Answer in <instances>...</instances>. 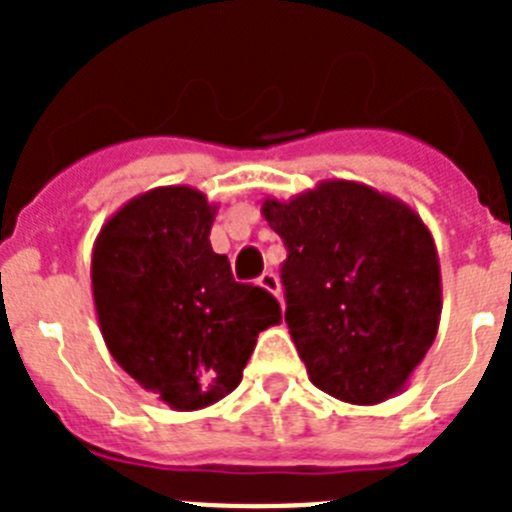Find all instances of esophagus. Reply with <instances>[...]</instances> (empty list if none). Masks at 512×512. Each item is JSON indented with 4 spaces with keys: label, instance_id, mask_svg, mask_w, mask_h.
Returning <instances> with one entry per match:
<instances>
[{
    "label": "esophagus",
    "instance_id": "esophagus-1",
    "mask_svg": "<svg viewBox=\"0 0 512 512\" xmlns=\"http://www.w3.org/2000/svg\"><path fill=\"white\" fill-rule=\"evenodd\" d=\"M259 287H264L266 292H269V295H274V297L282 295V287H279V277L274 274V271H264V274H261Z\"/></svg>",
    "mask_w": 512,
    "mask_h": 512
}]
</instances>
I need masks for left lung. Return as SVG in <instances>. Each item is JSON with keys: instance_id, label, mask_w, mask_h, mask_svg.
Segmentation results:
<instances>
[{"instance_id": "obj_1", "label": "left lung", "mask_w": 512, "mask_h": 512, "mask_svg": "<svg viewBox=\"0 0 512 512\" xmlns=\"http://www.w3.org/2000/svg\"><path fill=\"white\" fill-rule=\"evenodd\" d=\"M261 215L287 246L289 336L318 390L379 405L405 390L441 320V266L423 217L392 194L323 179Z\"/></svg>"}]
</instances>
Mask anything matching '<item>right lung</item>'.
Returning a JSON list of instances; mask_svg holds the SVG:
<instances>
[{
  "instance_id": "add662e5",
  "label": "right lung",
  "mask_w": 512,
  "mask_h": 512,
  "mask_svg": "<svg viewBox=\"0 0 512 512\" xmlns=\"http://www.w3.org/2000/svg\"><path fill=\"white\" fill-rule=\"evenodd\" d=\"M217 205L176 184L138 194L99 230L92 297L112 359L179 413L202 410L241 384L279 302L238 284L212 251Z\"/></svg>"
}]
</instances>
